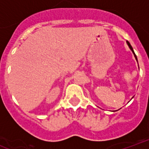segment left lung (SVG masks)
Instances as JSON below:
<instances>
[{"label": "left lung", "mask_w": 149, "mask_h": 149, "mask_svg": "<svg viewBox=\"0 0 149 149\" xmlns=\"http://www.w3.org/2000/svg\"><path fill=\"white\" fill-rule=\"evenodd\" d=\"M127 43L128 46H129V47H130V49L131 50V51H132V52H133V53H134V57H135V58H136V60H137V62H138V58H137V56H136V54H135L134 52V50H133V47H131V45H130V43H129V42H128V41H127Z\"/></svg>", "instance_id": "8db88e82"}]
</instances>
